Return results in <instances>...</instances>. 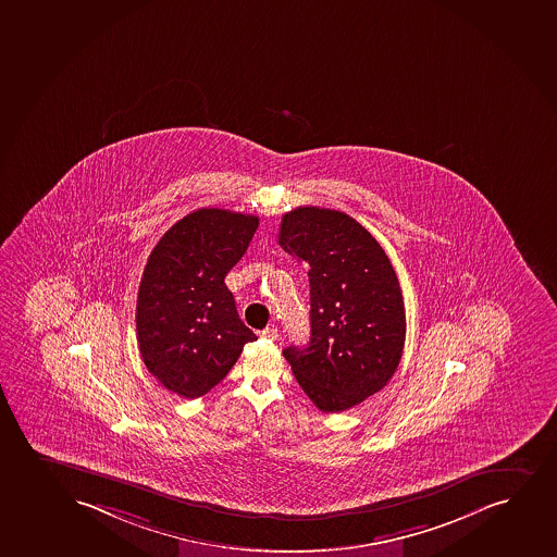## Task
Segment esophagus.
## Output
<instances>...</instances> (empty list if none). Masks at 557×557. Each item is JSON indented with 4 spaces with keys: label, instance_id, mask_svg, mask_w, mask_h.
Segmentation results:
<instances>
[{
    "label": "esophagus",
    "instance_id": "obj_1",
    "mask_svg": "<svg viewBox=\"0 0 557 557\" xmlns=\"http://www.w3.org/2000/svg\"><path fill=\"white\" fill-rule=\"evenodd\" d=\"M261 337H264V339L270 341H277L280 339V332H277V327H264L261 332Z\"/></svg>",
    "mask_w": 557,
    "mask_h": 557
}]
</instances>
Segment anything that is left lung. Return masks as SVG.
Masks as SVG:
<instances>
[{"label": "left lung", "mask_w": 557, "mask_h": 557, "mask_svg": "<svg viewBox=\"0 0 557 557\" xmlns=\"http://www.w3.org/2000/svg\"><path fill=\"white\" fill-rule=\"evenodd\" d=\"M280 246L309 264L311 337L283 350L296 382L326 413L380 392L399 367L406 314L399 280L374 236L339 210L298 207Z\"/></svg>", "instance_id": "left-lung-1"}]
</instances>
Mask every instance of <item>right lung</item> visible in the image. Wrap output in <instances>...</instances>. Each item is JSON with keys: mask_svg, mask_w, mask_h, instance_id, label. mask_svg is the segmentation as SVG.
<instances>
[{"mask_svg": "<svg viewBox=\"0 0 557 557\" xmlns=\"http://www.w3.org/2000/svg\"><path fill=\"white\" fill-rule=\"evenodd\" d=\"M259 218L194 210L149 256L139 283L136 330L149 373L184 399L220 384L256 334L238 319L225 275L243 259Z\"/></svg>", "mask_w": 557, "mask_h": 557, "instance_id": "right-lung-1", "label": "right lung"}]
</instances>
